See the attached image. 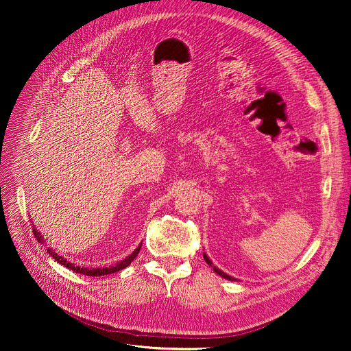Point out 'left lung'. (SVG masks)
<instances>
[{
	"label": "left lung",
	"instance_id": "left-lung-1",
	"mask_svg": "<svg viewBox=\"0 0 351 351\" xmlns=\"http://www.w3.org/2000/svg\"><path fill=\"white\" fill-rule=\"evenodd\" d=\"M204 259L206 261V263H208V265H210V266H212V262L209 261V257H208V256H206L205 253H204ZM213 270H215V271H216V273H217L219 276H222V278H225V279H228V280H236V279L230 278V276H228L226 273H223V271H222V270H220V269H217L216 266H213Z\"/></svg>",
	"mask_w": 351,
	"mask_h": 351
}]
</instances>
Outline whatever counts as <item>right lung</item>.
Wrapping results in <instances>:
<instances>
[{"mask_svg": "<svg viewBox=\"0 0 351 351\" xmlns=\"http://www.w3.org/2000/svg\"><path fill=\"white\" fill-rule=\"evenodd\" d=\"M32 233H34V236H35L36 241H38L40 243H43V236H41V233H40L38 230H36L35 228H32ZM141 246H142V245H139V247H136V250H134V253L129 254L125 261H121L118 265H115V266H109V267H97V269L80 267V266H75L73 263H69L66 259H64V257H61L60 254L55 253L51 247H47V252L51 254L52 259H55V261H57L58 263H61L62 266H65V267H68V269H71V270H73V271L81 273V274H85V276H105V274H112V273H115V271H119V270L125 269L126 266L131 265V262H132V261L135 259V257L138 256Z\"/></svg>", "mask_w": 351, "mask_h": 351, "instance_id": "obj_1", "label": "right lung"}]
</instances>
